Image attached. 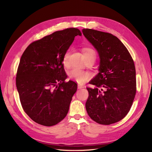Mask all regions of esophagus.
<instances>
[{"label": "esophagus", "mask_w": 152, "mask_h": 152, "mask_svg": "<svg viewBox=\"0 0 152 152\" xmlns=\"http://www.w3.org/2000/svg\"><path fill=\"white\" fill-rule=\"evenodd\" d=\"M83 88H84V86H81V85H78V89H82Z\"/></svg>", "instance_id": "1"}]
</instances>
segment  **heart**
I'll list each match as a JSON object with an SVG mask.
<instances>
[{
	"instance_id": "1",
	"label": "heart",
	"mask_w": 152,
	"mask_h": 152,
	"mask_svg": "<svg viewBox=\"0 0 152 152\" xmlns=\"http://www.w3.org/2000/svg\"><path fill=\"white\" fill-rule=\"evenodd\" d=\"M83 53L84 55L85 58L90 56H94L96 57L95 51L91 48H86L83 50ZM70 51L68 50L66 52L64 53L63 59V66L69 69L70 67V62H69V58H70ZM69 75L70 78L73 80L74 81L78 82V83H83L90 78V74L86 71H83L82 70H80L78 69H73L69 71Z\"/></svg>"
}]
</instances>
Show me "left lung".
<instances>
[{"label": "left lung", "instance_id": "obj_1", "mask_svg": "<svg viewBox=\"0 0 152 152\" xmlns=\"http://www.w3.org/2000/svg\"><path fill=\"white\" fill-rule=\"evenodd\" d=\"M82 33L100 59L99 73L89 82L95 88H87V112L98 124H114L128 114L136 94L134 61L124 44L113 34L90 28H83Z\"/></svg>", "mask_w": 152, "mask_h": 152}]
</instances>
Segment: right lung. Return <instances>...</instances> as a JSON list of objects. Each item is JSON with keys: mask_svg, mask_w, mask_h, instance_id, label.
Here are the masks:
<instances>
[{"mask_svg": "<svg viewBox=\"0 0 152 152\" xmlns=\"http://www.w3.org/2000/svg\"><path fill=\"white\" fill-rule=\"evenodd\" d=\"M76 28L56 31L31 43L23 53L16 87L23 108L38 124L52 126L66 117L77 84L69 80L63 59L74 38Z\"/></svg>", "mask_w": 152, "mask_h": 152, "instance_id": "add662e5", "label": "right lung"}]
</instances>
